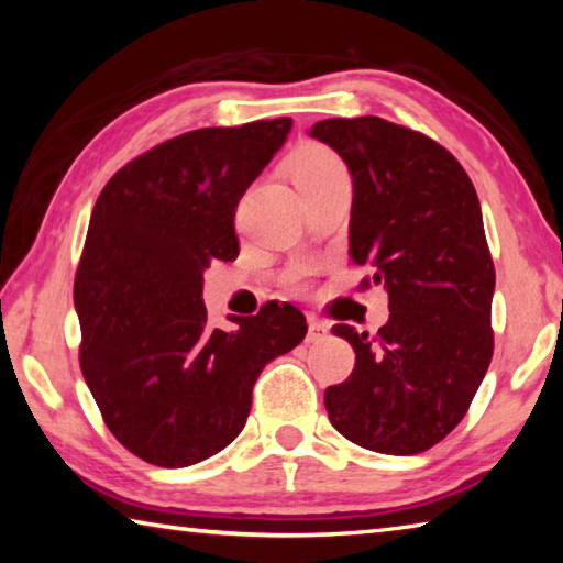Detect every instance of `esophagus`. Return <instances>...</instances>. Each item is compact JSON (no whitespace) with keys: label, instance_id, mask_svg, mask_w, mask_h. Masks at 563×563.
I'll return each instance as SVG.
<instances>
[{"label":"esophagus","instance_id":"1","mask_svg":"<svg viewBox=\"0 0 563 563\" xmlns=\"http://www.w3.org/2000/svg\"><path fill=\"white\" fill-rule=\"evenodd\" d=\"M325 335H328V325H325V322L310 316V318H308V338H305V340H308V342H320Z\"/></svg>","mask_w":563,"mask_h":563}]
</instances>
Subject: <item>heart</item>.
Segmentation results:
<instances>
[{"instance_id":"obj_1","label":"heart","mask_w":563,"mask_h":563,"mask_svg":"<svg viewBox=\"0 0 563 563\" xmlns=\"http://www.w3.org/2000/svg\"><path fill=\"white\" fill-rule=\"evenodd\" d=\"M332 174H345V166H342L340 156L335 151L320 144H310L302 146L298 154L292 158V180L295 184H302V180H316V178H325ZM310 268L308 265H295V268L288 271L285 275V285L292 290L305 288V280H308Z\"/></svg>"}]
</instances>
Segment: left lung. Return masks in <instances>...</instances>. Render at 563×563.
<instances>
[{"instance_id":"obj_1","label":"left lung","mask_w":563,"mask_h":563,"mask_svg":"<svg viewBox=\"0 0 563 563\" xmlns=\"http://www.w3.org/2000/svg\"><path fill=\"white\" fill-rule=\"evenodd\" d=\"M310 136L352 174L350 255L367 290L385 283L389 320L375 335L338 322L355 350L325 389L335 430L365 450L419 454L470 409L494 355V263L470 176L424 133L379 117L325 119Z\"/></svg>"}]
</instances>
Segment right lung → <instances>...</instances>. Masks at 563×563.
Segmentation results:
<instances>
[{"mask_svg": "<svg viewBox=\"0 0 563 563\" xmlns=\"http://www.w3.org/2000/svg\"><path fill=\"white\" fill-rule=\"evenodd\" d=\"M292 121L180 133L129 161L99 194L74 278L79 365L111 434L148 464L203 462L245 427L253 385L308 322L271 300L213 330L203 271L235 261V208Z\"/></svg>", "mask_w": 563, "mask_h": 563, "instance_id": "1", "label": "right lung"}]
</instances>
